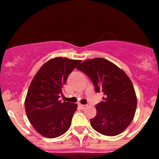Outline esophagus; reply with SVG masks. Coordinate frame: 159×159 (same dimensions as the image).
Wrapping results in <instances>:
<instances>
[{
    "label": "esophagus",
    "mask_w": 159,
    "mask_h": 159,
    "mask_svg": "<svg viewBox=\"0 0 159 159\" xmlns=\"http://www.w3.org/2000/svg\"><path fill=\"white\" fill-rule=\"evenodd\" d=\"M80 108H82V109H84V108H86V105H82V104H80Z\"/></svg>",
    "instance_id": "1"
}]
</instances>
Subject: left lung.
<instances>
[{
  "label": "left lung",
  "mask_w": 159,
  "mask_h": 159,
  "mask_svg": "<svg viewBox=\"0 0 159 159\" xmlns=\"http://www.w3.org/2000/svg\"><path fill=\"white\" fill-rule=\"evenodd\" d=\"M90 77L103 101L95 106L97 114L90 119L95 131L115 136L127 129L134 116L137 97L131 80L122 69L103 58L84 61L77 67Z\"/></svg>",
  "instance_id": "obj_1"
}]
</instances>
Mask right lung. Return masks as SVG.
I'll list each match as a JSON object with an SVG mask.
<instances>
[{
	"instance_id": "1",
	"label": "right lung",
	"mask_w": 159,
	"mask_h": 159,
	"mask_svg": "<svg viewBox=\"0 0 159 159\" xmlns=\"http://www.w3.org/2000/svg\"><path fill=\"white\" fill-rule=\"evenodd\" d=\"M80 60L57 57L48 61L34 76L26 96L27 118L34 129L48 138H57L69 129L76 103L58 101L68 76Z\"/></svg>"
}]
</instances>
